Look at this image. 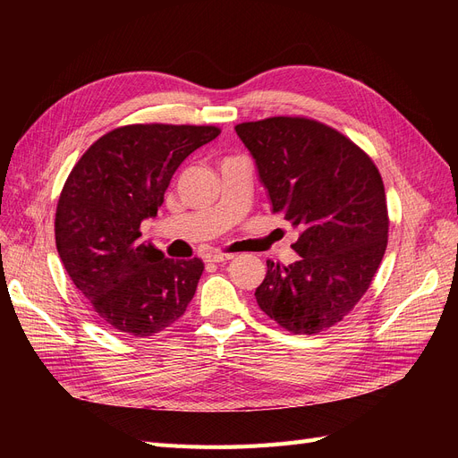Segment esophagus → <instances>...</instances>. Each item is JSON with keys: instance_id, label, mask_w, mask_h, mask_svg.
Here are the masks:
<instances>
[{"instance_id": "esophagus-1", "label": "esophagus", "mask_w": 458, "mask_h": 458, "mask_svg": "<svg viewBox=\"0 0 458 458\" xmlns=\"http://www.w3.org/2000/svg\"><path fill=\"white\" fill-rule=\"evenodd\" d=\"M234 258V254H224V252H214L208 256V261L212 263H225V261H231Z\"/></svg>"}]
</instances>
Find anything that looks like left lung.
Listing matches in <instances>:
<instances>
[{
	"mask_svg": "<svg viewBox=\"0 0 458 458\" xmlns=\"http://www.w3.org/2000/svg\"><path fill=\"white\" fill-rule=\"evenodd\" d=\"M234 131L273 212L300 229V259L267 261L258 306L294 335H317L355 308L380 267L390 225L380 172L363 148L311 118L273 116Z\"/></svg>",
	"mask_w": 458,
	"mask_h": 458,
	"instance_id": "8db88e82",
	"label": "left lung"
}]
</instances>
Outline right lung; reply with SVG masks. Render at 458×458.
Segmentation results:
<instances>
[{
	"label": "right lung",
	"instance_id": "obj_1",
	"mask_svg": "<svg viewBox=\"0 0 458 458\" xmlns=\"http://www.w3.org/2000/svg\"><path fill=\"white\" fill-rule=\"evenodd\" d=\"M216 126L131 123L99 137L76 162L55 214L63 266L110 328L155 336L182 317L204 271L199 258L170 259L141 241L172 175Z\"/></svg>",
	"mask_w": 458,
	"mask_h": 458
}]
</instances>
